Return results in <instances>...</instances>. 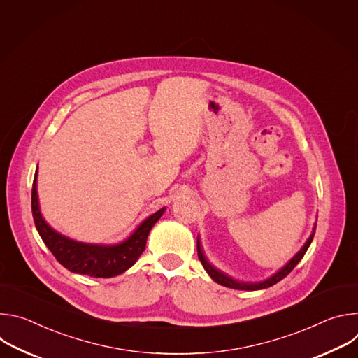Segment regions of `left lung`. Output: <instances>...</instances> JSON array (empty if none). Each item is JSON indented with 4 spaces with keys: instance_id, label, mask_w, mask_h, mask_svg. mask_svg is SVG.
<instances>
[{
    "instance_id": "obj_1",
    "label": "left lung",
    "mask_w": 358,
    "mask_h": 358,
    "mask_svg": "<svg viewBox=\"0 0 358 358\" xmlns=\"http://www.w3.org/2000/svg\"><path fill=\"white\" fill-rule=\"evenodd\" d=\"M315 232H316V224L313 227V231L310 234V236L308 238V241L304 242V245L300 248V250L294 255V257L283 266L280 268L278 272H275L272 276H269L268 279H264V280H259V282H242V280H238V279H234L231 278L229 275L224 273L222 271L217 269L213 264L208 262L207 257L203 255V250H202V246H201V241H199V236L196 238V250H198V258L203 266V269L207 271V273L211 276V279L225 287H231V289H236V290H261V289H266V287H271L273 285H276L278 282H280L283 278H286L293 269L294 266L301 261V258L304 257L306 250L309 249L312 241H313V236H315Z\"/></svg>"
}]
</instances>
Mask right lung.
<instances>
[{
	"instance_id": "1",
	"label": "right lung",
	"mask_w": 358,
	"mask_h": 358,
	"mask_svg": "<svg viewBox=\"0 0 358 358\" xmlns=\"http://www.w3.org/2000/svg\"><path fill=\"white\" fill-rule=\"evenodd\" d=\"M38 169L32 184V217L36 231L57 261L68 271L92 278H113L124 273L145 249L147 236L162 218L166 208L147 217L126 239L117 243H86L71 239L55 231L42 217L36 191Z\"/></svg>"
}]
</instances>
